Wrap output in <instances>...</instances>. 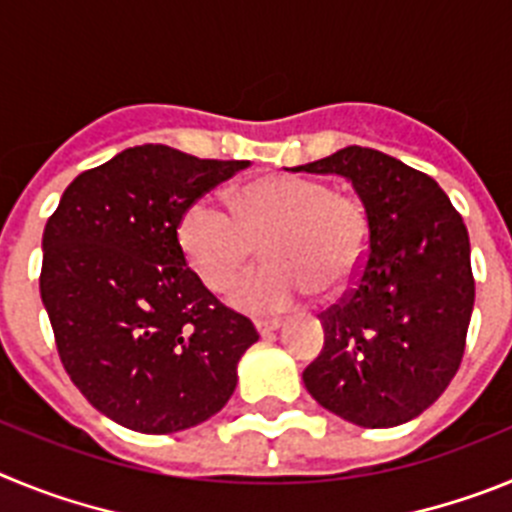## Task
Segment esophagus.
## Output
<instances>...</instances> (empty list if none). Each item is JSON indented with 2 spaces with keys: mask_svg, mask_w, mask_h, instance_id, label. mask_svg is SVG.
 <instances>
[{
  "mask_svg": "<svg viewBox=\"0 0 512 512\" xmlns=\"http://www.w3.org/2000/svg\"><path fill=\"white\" fill-rule=\"evenodd\" d=\"M256 330H259V336H269V333H274V330H279V325H282V320H256Z\"/></svg>",
  "mask_w": 512,
  "mask_h": 512,
  "instance_id": "1",
  "label": "esophagus"
}]
</instances>
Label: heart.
I'll return each mask as SVG.
<instances>
[{"mask_svg": "<svg viewBox=\"0 0 512 512\" xmlns=\"http://www.w3.org/2000/svg\"><path fill=\"white\" fill-rule=\"evenodd\" d=\"M230 212L197 197L176 220V246L210 292H223L253 261L269 264L230 289V305L274 315L318 289L338 295L354 282L369 253V215L356 197L323 182L269 174L235 187Z\"/></svg>", "mask_w": 512, "mask_h": 512, "instance_id": "b5f03b06", "label": "heart"}]
</instances>
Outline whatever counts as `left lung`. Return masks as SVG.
<instances>
[{
    "instance_id": "obj_1",
    "label": "left lung",
    "mask_w": 512,
    "mask_h": 512,
    "mask_svg": "<svg viewBox=\"0 0 512 512\" xmlns=\"http://www.w3.org/2000/svg\"><path fill=\"white\" fill-rule=\"evenodd\" d=\"M351 182L369 215L359 279L320 315L323 351L305 387L361 428L418 418L443 395L464 356L474 307L467 225L431 176L374 148L348 146L297 166Z\"/></svg>"
}]
</instances>
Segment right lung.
<instances>
[{
    "label": "right lung",
    "mask_w": 512,
    "mask_h": 512,
    "mask_svg": "<svg viewBox=\"0 0 512 512\" xmlns=\"http://www.w3.org/2000/svg\"><path fill=\"white\" fill-rule=\"evenodd\" d=\"M248 161L135 146L79 174L43 230L40 297L71 382L138 433H176L225 408L259 341L176 246L184 207Z\"/></svg>",
    "instance_id": "1"
}]
</instances>
